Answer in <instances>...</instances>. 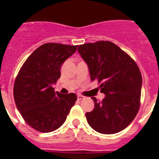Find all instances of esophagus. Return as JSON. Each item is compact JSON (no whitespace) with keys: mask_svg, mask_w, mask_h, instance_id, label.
<instances>
[{"mask_svg":"<svg viewBox=\"0 0 159 159\" xmlns=\"http://www.w3.org/2000/svg\"><path fill=\"white\" fill-rule=\"evenodd\" d=\"M85 97L84 96V95H77V99H78V100H82V99H84Z\"/></svg>","mask_w":159,"mask_h":159,"instance_id":"1","label":"esophagus"}]
</instances>
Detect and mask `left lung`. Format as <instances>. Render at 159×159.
Segmentation results:
<instances>
[{
	"mask_svg": "<svg viewBox=\"0 0 159 159\" xmlns=\"http://www.w3.org/2000/svg\"><path fill=\"white\" fill-rule=\"evenodd\" d=\"M78 52L88 66L91 80H98L102 101L92 97L95 108L85 114L95 131L105 134L121 131L133 121L140 106L142 75L134 60L110 41L80 45Z\"/></svg>",
	"mask_w": 159,
	"mask_h": 159,
	"instance_id": "8db88e82",
	"label": "left lung"
}]
</instances>
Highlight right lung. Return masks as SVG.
<instances>
[{"label": "right lung", "mask_w": 159, "mask_h": 159, "mask_svg": "<svg viewBox=\"0 0 159 159\" xmlns=\"http://www.w3.org/2000/svg\"><path fill=\"white\" fill-rule=\"evenodd\" d=\"M78 46L46 43L36 48L22 65L13 88L16 106L25 121L43 133L63 125L77 99L75 93L54 92L63 63Z\"/></svg>", "instance_id": "right-lung-1"}]
</instances>
